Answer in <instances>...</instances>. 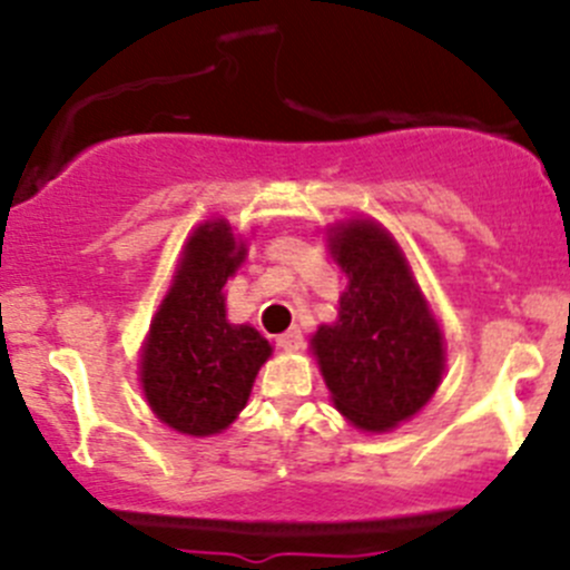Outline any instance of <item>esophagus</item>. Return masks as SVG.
Segmentation results:
<instances>
[{
	"instance_id": "obj_1",
	"label": "esophagus",
	"mask_w": 570,
	"mask_h": 570,
	"mask_svg": "<svg viewBox=\"0 0 570 570\" xmlns=\"http://www.w3.org/2000/svg\"><path fill=\"white\" fill-rule=\"evenodd\" d=\"M275 344H278L281 350H286V353H295V350L303 347V333L297 331V327H292V331L281 333V336L275 338Z\"/></svg>"
}]
</instances>
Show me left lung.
Segmentation results:
<instances>
[{
    "instance_id": "1",
    "label": "left lung",
    "mask_w": 570,
    "mask_h": 570,
    "mask_svg": "<svg viewBox=\"0 0 570 570\" xmlns=\"http://www.w3.org/2000/svg\"><path fill=\"white\" fill-rule=\"evenodd\" d=\"M347 273L338 320L312 338L322 377L338 411L361 430H389L435 394L444 342L394 239L353 220L331 239Z\"/></svg>"
}]
</instances>
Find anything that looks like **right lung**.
Wrapping results in <instances>:
<instances>
[{
    "instance_id": "add662e5",
    "label": "right lung",
    "mask_w": 570,
    "mask_h": 570,
    "mask_svg": "<svg viewBox=\"0 0 570 570\" xmlns=\"http://www.w3.org/2000/svg\"><path fill=\"white\" fill-rule=\"evenodd\" d=\"M245 258L228 223L189 237L178 275L142 350V392L168 428L187 435L226 430L248 402L269 344L250 325L226 320L223 286Z\"/></svg>"
}]
</instances>
